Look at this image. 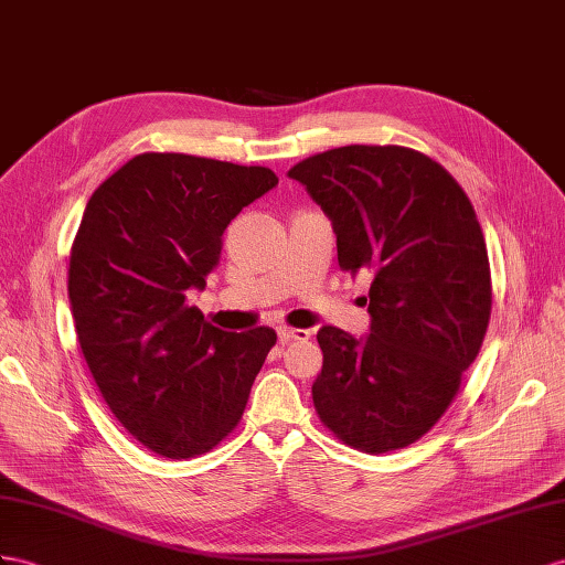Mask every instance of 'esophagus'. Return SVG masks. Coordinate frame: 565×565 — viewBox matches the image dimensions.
Instances as JSON below:
<instances>
[{
	"label": "esophagus",
	"instance_id": "obj_1",
	"mask_svg": "<svg viewBox=\"0 0 565 565\" xmlns=\"http://www.w3.org/2000/svg\"><path fill=\"white\" fill-rule=\"evenodd\" d=\"M279 341L281 343H294V341H308L310 331L308 329H294V327H279Z\"/></svg>",
	"mask_w": 565,
	"mask_h": 565
}]
</instances>
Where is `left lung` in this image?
I'll use <instances>...</instances> for the list:
<instances>
[{
  "label": "left lung",
  "mask_w": 565,
  "mask_h": 565,
  "mask_svg": "<svg viewBox=\"0 0 565 565\" xmlns=\"http://www.w3.org/2000/svg\"><path fill=\"white\" fill-rule=\"evenodd\" d=\"M288 179L334 224L339 267L374 274L370 337L317 331V417L363 454L406 448L456 401L489 327L491 269L472 202L439 162L403 145L327 150Z\"/></svg>",
  "instance_id": "left-lung-1"
}]
</instances>
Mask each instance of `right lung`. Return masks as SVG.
<instances>
[{"instance_id": "add662e5", "label": "right lung", "mask_w": 565, "mask_h": 565, "mask_svg": "<svg viewBox=\"0 0 565 565\" xmlns=\"http://www.w3.org/2000/svg\"><path fill=\"white\" fill-rule=\"evenodd\" d=\"M279 183L267 167L142 152L99 183L71 245L68 300L114 417L164 458L207 454L241 423L277 334L222 331L188 306L228 222Z\"/></svg>"}]
</instances>
